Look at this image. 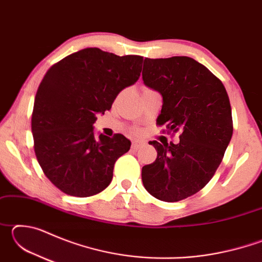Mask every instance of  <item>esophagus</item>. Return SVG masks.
Wrapping results in <instances>:
<instances>
[{
	"instance_id": "esophagus-1",
	"label": "esophagus",
	"mask_w": 262,
	"mask_h": 262,
	"mask_svg": "<svg viewBox=\"0 0 262 262\" xmlns=\"http://www.w3.org/2000/svg\"><path fill=\"white\" fill-rule=\"evenodd\" d=\"M143 144H144L143 142H141V141H134V142H133V144H132V149L137 150V149H140Z\"/></svg>"
}]
</instances>
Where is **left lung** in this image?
Returning a JSON list of instances; mask_svg holds the SVG:
<instances>
[{"label": "left lung", "mask_w": 262, "mask_h": 262, "mask_svg": "<svg viewBox=\"0 0 262 262\" xmlns=\"http://www.w3.org/2000/svg\"><path fill=\"white\" fill-rule=\"evenodd\" d=\"M143 72V83L163 98L157 123L179 130L180 141L149 142L157 158L142 167V181L158 200L177 202L198 193L215 174L232 137L231 106L223 83L192 57H145Z\"/></svg>", "instance_id": "8db88e82"}]
</instances>
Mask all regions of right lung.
<instances>
[{
    "instance_id": "1",
    "label": "right lung",
    "mask_w": 262,
    "mask_h": 262,
    "mask_svg": "<svg viewBox=\"0 0 262 262\" xmlns=\"http://www.w3.org/2000/svg\"><path fill=\"white\" fill-rule=\"evenodd\" d=\"M143 57L96 47L73 53L48 69L32 113L34 152L51 183L72 196L98 194L111 184L117 159L130 149L122 134L95 136L97 114L139 79Z\"/></svg>"
}]
</instances>
